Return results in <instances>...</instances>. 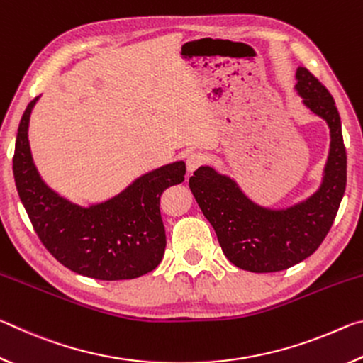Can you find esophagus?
I'll use <instances>...</instances> for the list:
<instances>
[{"label": "esophagus", "instance_id": "esophagus-1", "mask_svg": "<svg viewBox=\"0 0 363 363\" xmlns=\"http://www.w3.org/2000/svg\"><path fill=\"white\" fill-rule=\"evenodd\" d=\"M206 157L201 152H192L187 157V169L189 173H194L196 168H200L201 164H205Z\"/></svg>", "mask_w": 363, "mask_h": 363}]
</instances>
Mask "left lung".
I'll use <instances>...</instances> for the list:
<instances>
[{
    "instance_id": "8db88e82",
    "label": "left lung",
    "mask_w": 363,
    "mask_h": 363,
    "mask_svg": "<svg viewBox=\"0 0 363 363\" xmlns=\"http://www.w3.org/2000/svg\"><path fill=\"white\" fill-rule=\"evenodd\" d=\"M296 79L303 102L328 123L331 136L323 182L314 195L286 210H269L210 167L199 168L189 179L227 259L250 272H279L309 257L333 225L346 190V147L333 97L306 67L296 70Z\"/></svg>"
}]
</instances>
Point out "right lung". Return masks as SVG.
<instances>
[{
  "label": "right lung",
  "mask_w": 363,
  "mask_h": 363,
  "mask_svg": "<svg viewBox=\"0 0 363 363\" xmlns=\"http://www.w3.org/2000/svg\"><path fill=\"white\" fill-rule=\"evenodd\" d=\"M28 104L17 131L12 171L21 201L41 243L62 266L97 280L136 279L162 261L167 235L160 195L184 181L176 162L140 176L104 203L83 208L49 189L36 171L28 144Z\"/></svg>",
  "instance_id": "add662e5"
}]
</instances>
